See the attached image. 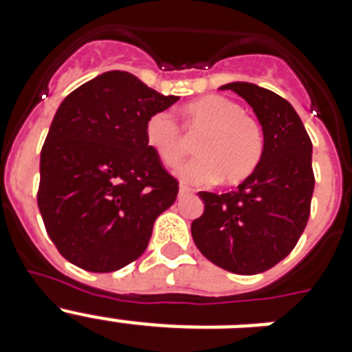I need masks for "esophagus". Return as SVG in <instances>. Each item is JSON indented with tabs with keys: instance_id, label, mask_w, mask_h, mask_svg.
I'll list each match as a JSON object with an SVG mask.
<instances>
[{
	"instance_id": "1",
	"label": "esophagus",
	"mask_w": 352,
	"mask_h": 352,
	"mask_svg": "<svg viewBox=\"0 0 352 352\" xmlns=\"http://www.w3.org/2000/svg\"><path fill=\"white\" fill-rule=\"evenodd\" d=\"M192 188L190 186H186V185H179V197H183V195H188V194H192Z\"/></svg>"
}]
</instances>
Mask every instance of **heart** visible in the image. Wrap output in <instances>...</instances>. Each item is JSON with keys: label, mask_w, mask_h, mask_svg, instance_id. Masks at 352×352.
<instances>
[{"label": "heart", "mask_w": 352, "mask_h": 352, "mask_svg": "<svg viewBox=\"0 0 352 352\" xmlns=\"http://www.w3.org/2000/svg\"><path fill=\"white\" fill-rule=\"evenodd\" d=\"M190 135H199V157L178 169L186 183L239 185L259 167L264 153V135L259 121L243 113L236 102L222 95L199 96L183 107ZM144 139L149 149L167 167L178 166L188 153V141L176 118L158 111L146 121Z\"/></svg>", "instance_id": "heart-1"}]
</instances>
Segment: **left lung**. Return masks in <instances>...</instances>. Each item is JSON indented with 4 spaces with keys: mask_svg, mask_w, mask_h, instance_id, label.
<instances>
[{
    "mask_svg": "<svg viewBox=\"0 0 352 352\" xmlns=\"http://www.w3.org/2000/svg\"><path fill=\"white\" fill-rule=\"evenodd\" d=\"M263 125L259 167L234 192H199L204 213L192 238L208 261L238 275H257L289 256L303 234L314 194L312 141L280 95L250 82H231Z\"/></svg>",
    "mask_w": 352,
    "mask_h": 352,
    "instance_id": "obj_1",
    "label": "left lung"
}]
</instances>
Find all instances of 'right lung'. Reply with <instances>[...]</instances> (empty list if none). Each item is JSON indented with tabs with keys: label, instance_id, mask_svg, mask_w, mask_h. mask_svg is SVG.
Listing matches in <instances>:
<instances>
[{
	"label": "right lung",
	"instance_id": "1",
	"mask_svg": "<svg viewBox=\"0 0 352 352\" xmlns=\"http://www.w3.org/2000/svg\"><path fill=\"white\" fill-rule=\"evenodd\" d=\"M178 100L113 70L61 102L40 153L36 203L49 238L72 264L111 273L142 256L155 220L179 190L146 144L144 126Z\"/></svg>",
	"mask_w": 352,
	"mask_h": 352
}]
</instances>
